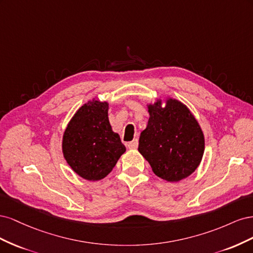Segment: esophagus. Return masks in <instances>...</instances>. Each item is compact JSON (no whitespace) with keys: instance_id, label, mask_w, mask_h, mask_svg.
<instances>
[{"instance_id":"obj_1","label":"esophagus","mask_w":253,"mask_h":253,"mask_svg":"<svg viewBox=\"0 0 253 253\" xmlns=\"http://www.w3.org/2000/svg\"><path fill=\"white\" fill-rule=\"evenodd\" d=\"M137 147H138V140L137 139H134L133 141L127 143V148L129 150H135V149H137Z\"/></svg>"}]
</instances>
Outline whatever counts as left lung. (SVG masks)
Listing matches in <instances>:
<instances>
[{"label":"left lung","mask_w":253,"mask_h":253,"mask_svg":"<svg viewBox=\"0 0 253 253\" xmlns=\"http://www.w3.org/2000/svg\"><path fill=\"white\" fill-rule=\"evenodd\" d=\"M148 125L138 151L158 177L177 182L194 173L205 152V136L186 104L173 97L147 103Z\"/></svg>","instance_id":"obj_1"}]
</instances>
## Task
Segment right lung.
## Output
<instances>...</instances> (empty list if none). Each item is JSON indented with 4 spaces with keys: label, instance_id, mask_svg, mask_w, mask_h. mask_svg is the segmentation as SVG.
Returning a JSON list of instances; mask_svg holds the SVG:
<instances>
[{
    "label": "right lung",
    "instance_id": "add662e5",
    "mask_svg": "<svg viewBox=\"0 0 253 253\" xmlns=\"http://www.w3.org/2000/svg\"><path fill=\"white\" fill-rule=\"evenodd\" d=\"M109 120V102L95 97L74 114L62 137V153L72 170L83 179L108 176L126 152Z\"/></svg>",
    "mask_w": 253,
    "mask_h": 253
}]
</instances>
